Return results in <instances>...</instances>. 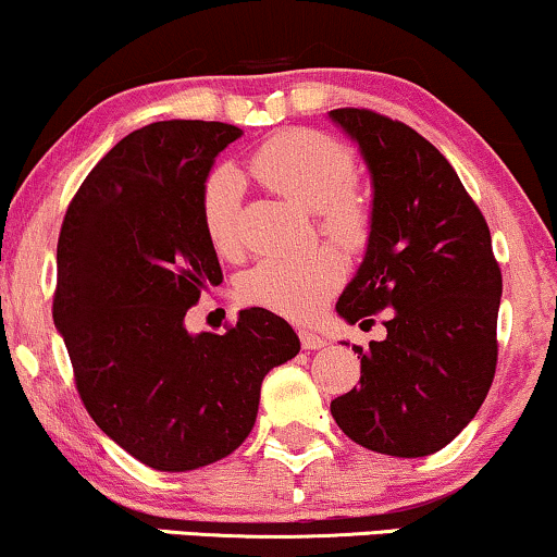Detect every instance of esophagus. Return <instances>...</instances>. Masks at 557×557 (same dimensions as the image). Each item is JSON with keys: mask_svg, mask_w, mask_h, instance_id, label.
I'll return each instance as SVG.
<instances>
[{"mask_svg": "<svg viewBox=\"0 0 557 557\" xmlns=\"http://www.w3.org/2000/svg\"><path fill=\"white\" fill-rule=\"evenodd\" d=\"M300 347L308 349V351H315V349H323L326 347V339L319 334H311V331H300Z\"/></svg>", "mask_w": 557, "mask_h": 557, "instance_id": "esophagus-1", "label": "esophagus"}]
</instances>
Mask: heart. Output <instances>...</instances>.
I'll return each instance as SVG.
<instances>
[{
	"instance_id": "b5f03b06",
	"label": "heart",
	"mask_w": 557,
	"mask_h": 557,
	"mask_svg": "<svg viewBox=\"0 0 557 557\" xmlns=\"http://www.w3.org/2000/svg\"><path fill=\"white\" fill-rule=\"evenodd\" d=\"M251 174L259 185L298 208L319 213L323 234L344 249H360L368 238L370 213L360 197L351 193L357 174L355 159L323 133H277L251 157ZM200 218L215 255L223 259L242 255V182L231 169L208 174L200 193ZM342 280L344 262L331 249H319L302 259H262L242 274L238 298L302 321L321 311Z\"/></svg>"
}]
</instances>
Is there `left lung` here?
<instances>
[{"mask_svg": "<svg viewBox=\"0 0 557 557\" xmlns=\"http://www.w3.org/2000/svg\"><path fill=\"white\" fill-rule=\"evenodd\" d=\"M329 121L355 140L372 182L368 249L336 313L368 323L388 311V336L355 347L360 388L331 400V417L372 453L432 455L473 421L494 383L502 270L491 231L417 131L357 108Z\"/></svg>", "mask_w": 557, "mask_h": 557, "instance_id": "1", "label": "left lung"}]
</instances>
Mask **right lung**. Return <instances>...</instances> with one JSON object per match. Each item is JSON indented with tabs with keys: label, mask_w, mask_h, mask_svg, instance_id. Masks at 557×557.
<instances>
[{
	"label": "right lung",
	"mask_w": 557,
	"mask_h": 557,
	"mask_svg": "<svg viewBox=\"0 0 557 557\" xmlns=\"http://www.w3.org/2000/svg\"><path fill=\"white\" fill-rule=\"evenodd\" d=\"M242 128L164 121L133 131L82 182L63 218L53 323L95 424L136 460L185 473L234 453L267 372L300 339L267 308L226 334H189L187 308L223 274L200 218L215 157Z\"/></svg>",
	"instance_id": "right-lung-1"
}]
</instances>
